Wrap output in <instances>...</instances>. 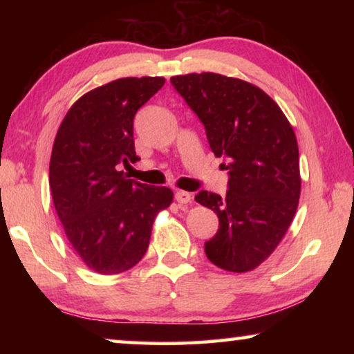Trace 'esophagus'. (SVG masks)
<instances>
[{"instance_id":"obj_1","label":"esophagus","mask_w":354,"mask_h":354,"mask_svg":"<svg viewBox=\"0 0 354 354\" xmlns=\"http://www.w3.org/2000/svg\"><path fill=\"white\" fill-rule=\"evenodd\" d=\"M175 200L179 203V205H189L194 198H192V194H189V192L178 190L175 194Z\"/></svg>"}]
</instances>
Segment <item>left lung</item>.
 <instances>
[{
    "mask_svg": "<svg viewBox=\"0 0 354 354\" xmlns=\"http://www.w3.org/2000/svg\"><path fill=\"white\" fill-rule=\"evenodd\" d=\"M171 86L200 118L209 147L227 170L226 196L200 190L217 214L207 259L250 272L278 247L295 215L301 179L297 137L279 106L259 87L217 73L173 76Z\"/></svg>",
    "mask_w": 354,
    "mask_h": 354,
    "instance_id": "8db88e82",
    "label": "left lung"
}]
</instances>
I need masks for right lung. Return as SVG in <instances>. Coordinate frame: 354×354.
<instances>
[{
	"mask_svg": "<svg viewBox=\"0 0 354 354\" xmlns=\"http://www.w3.org/2000/svg\"><path fill=\"white\" fill-rule=\"evenodd\" d=\"M164 82L122 77L93 88L70 107L53 145L50 187L59 220L76 254L101 274L127 272L145 256L156 215L173 200L169 187L122 171L139 160L136 113Z\"/></svg>",
	"mask_w": 354,
	"mask_h": 354,
	"instance_id": "right-lung-1",
	"label": "right lung"
}]
</instances>
